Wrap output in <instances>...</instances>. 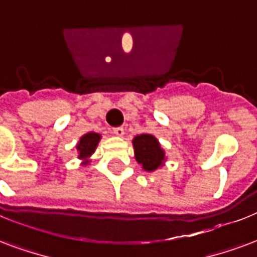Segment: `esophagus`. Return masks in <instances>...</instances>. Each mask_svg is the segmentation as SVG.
Wrapping results in <instances>:
<instances>
[{
    "label": "esophagus",
    "instance_id": "esophagus-1",
    "mask_svg": "<svg viewBox=\"0 0 257 257\" xmlns=\"http://www.w3.org/2000/svg\"><path fill=\"white\" fill-rule=\"evenodd\" d=\"M113 134L115 135V136H119V138H121V136H123L125 132H123L122 126H117V128H113Z\"/></svg>",
    "mask_w": 257,
    "mask_h": 257
}]
</instances>
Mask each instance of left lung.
Listing matches in <instances>:
<instances>
[{
  "instance_id": "left-lung-1",
  "label": "left lung",
  "mask_w": 257,
  "mask_h": 257,
  "mask_svg": "<svg viewBox=\"0 0 257 257\" xmlns=\"http://www.w3.org/2000/svg\"><path fill=\"white\" fill-rule=\"evenodd\" d=\"M135 158L146 172H154L165 162V151L158 139L153 135L143 134L134 139Z\"/></svg>"
}]
</instances>
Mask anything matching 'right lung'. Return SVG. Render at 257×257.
I'll return each instance as SVG.
<instances>
[{"label": "right lung", "mask_w": 257, "mask_h": 257, "mask_svg": "<svg viewBox=\"0 0 257 257\" xmlns=\"http://www.w3.org/2000/svg\"><path fill=\"white\" fill-rule=\"evenodd\" d=\"M100 140V135L95 132H88L83 135L79 140V143L76 146L77 153H79V159H83L81 165H88L90 157L95 153V150L98 147V143Z\"/></svg>", "instance_id": "right-lung-1"}]
</instances>
